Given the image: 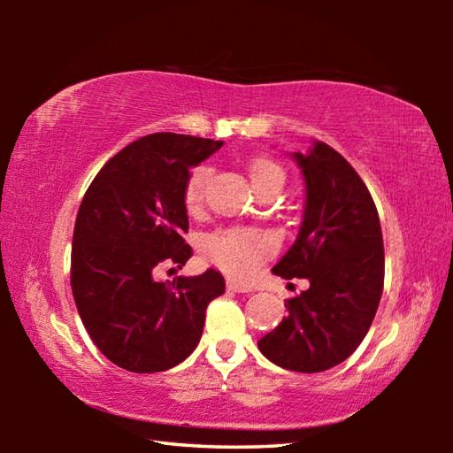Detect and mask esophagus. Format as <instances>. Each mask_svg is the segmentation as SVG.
Instances as JSON below:
<instances>
[{"instance_id": "obj_1", "label": "esophagus", "mask_w": 453, "mask_h": 453, "mask_svg": "<svg viewBox=\"0 0 453 453\" xmlns=\"http://www.w3.org/2000/svg\"><path fill=\"white\" fill-rule=\"evenodd\" d=\"M227 289L237 291V294H250L251 291V288L242 286V283H237V281H227Z\"/></svg>"}]
</instances>
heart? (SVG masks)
Listing matches in <instances>:
<instances>
[{
	"mask_svg": "<svg viewBox=\"0 0 453 453\" xmlns=\"http://www.w3.org/2000/svg\"><path fill=\"white\" fill-rule=\"evenodd\" d=\"M248 173L257 194L270 188H283V181H286L280 164L267 156L250 159ZM208 175L210 170L205 165H197L189 172L186 188H183V203L189 211H196L202 205ZM203 250L221 270L237 278H245L270 254L272 240L256 229H221L205 237Z\"/></svg>",
	"mask_w": 453,
	"mask_h": 453,
	"instance_id": "1",
	"label": "heart"
}]
</instances>
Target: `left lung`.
<instances>
[{"instance_id":"obj_1","label":"left lung","mask_w":453,"mask_h":453,"mask_svg":"<svg viewBox=\"0 0 453 453\" xmlns=\"http://www.w3.org/2000/svg\"><path fill=\"white\" fill-rule=\"evenodd\" d=\"M305 181L297 240L273 273L305 278L310 288L286 300L288 318L257 342L283 370L316 373L354 354L383 291V237L378 210L357 172L324 142L294 153Z\"/></svg>"}]
</instances>
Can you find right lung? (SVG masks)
Instances as JSON below:
<instances>
[{
	"instance_id": "1",
	"label": "right lung",
	"mask_w": 453,
	"mask_h": 453,
	"mask_svg": "<svg viewBox=\"0 0 453 453\" xmlns=\"http://www.w3.org/2000/svg\"><path fill=\"white\" fill-rule=\"evenodd\" d=\"M224 142L151 134L126 145L89 183L73 227L72 291L91 342L119 367L165 372L199 343L205 308L226 291L216 270L153 280L162 264L181 270L189 167Z\"/></svg>"
}]
</instances>
